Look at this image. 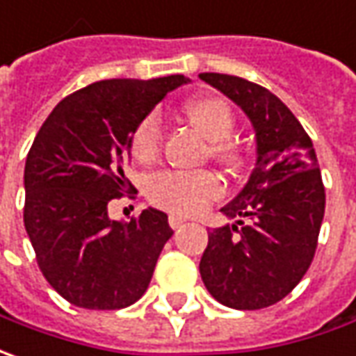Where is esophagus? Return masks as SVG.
I'll use <instances>...</instances> for the list:
<instances>
[{
    "instance_id": "1",
    "label": "esophagus",
    "mask_w": 356,
    "mask_h": 356,
    "mask_svg": "<svg viewBox=\"0 0 356 356\" xmlns=\"http://www.w3.org/2000/svg\"><path fill=\"white\" fill-rule=\"evenodd\" d=\"M169 225H171V228L177 230V228H181L185 225V216L177 215V213H171V215H169Z\"/></svg>"
}]
</instances>
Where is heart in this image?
<instances>
[{
    "mask_svg": "<svg viewBox=\"0 0 356 356\" xmlns=\"http://www.w3.org/2000/svg\"><path fill=\"white\" fill-rule=\"evenodd\" d=\"M185 116L207 140H211V155L225 167H238L242 163V149L230 140L234 131V112L222 96L202 94L185 104ZM161 147V120L157 114H147L131 131L129 152L141 161H154ZM222 193L220 179L202 173L161 171L149 183V199L175 213L195 215Z\"/></svg>",
    "mask_w": 356,
    "mask_h": 356,
    "instance_id": "obj_1",
    "label": "heart"
}]
</instances>
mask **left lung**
Returning <instances> with one entry per match:
<instances>
[{"instance_id": "obj_1", "label": "left lung", "mask_w": 356, "mask_h": 356, "mask_svg": "<svg viewBox=\"0 0 356 356\" xmlns=\"http://www.w3.org/2000/svg\"><path fill=\"white\" fill-rule=\"evenodd\" d=\"M199 76L244 110L258 155L246 185L220 209L228 218L248 222L209 232L201 277L227 307H270L300 284L315 256L325 215L317 155L298 118L268 88L218 72Z\"/></svg>"}]
</instances>
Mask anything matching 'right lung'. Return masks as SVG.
Listing matches in <instances>:
<instances>
[{
	"label": "right lung",
	"mask_w": 356,
	"mask_h": 356,
	"mask_svg": "<svg viewBox=\"0 0 356 356\" xmlns=\"http://www.w3.org/2000/svg\"><path fill=\"white\" fill-rule=\"evenodd\" d=\"M189 79H110L60 100L25 161L23 222L47 282L76 307L122 309L140 300L173 230L157 209L129 222L108 204L134 185L124 175L134 128Z\"/></svg>",
	"instance_id": "right-lung-1"
}]
</instances>
